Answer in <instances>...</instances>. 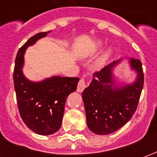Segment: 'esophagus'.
Masks as SVG:
<instances>
[{
	"instance_id": "esophagus-1",
	"label": "esophagus",
	"mask_w": 157,
	"mask_h": 157,
	"mask_svg": "<svg viewBox=\"0 0 157 157\" xmlns=\"http://www.w3.org/2000/svg\"><path fill=\"white\" fill-rule=\"evenodd\" d=\"M86 87V81L84 78H82L78 82V86H77V92H82L83 90Z\"/></svg>"
}]
</instances>
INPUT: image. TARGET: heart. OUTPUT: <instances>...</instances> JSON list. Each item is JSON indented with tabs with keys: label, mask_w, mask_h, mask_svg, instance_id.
<instances>
[{
	"label": "heart",
	"mask_w": 157,
	"mask_h": 157,
	"mask_svg": "<svg viewBox=\"0 0 157 157\" xmlns=\"http://www.w3.org/2000/svg\"><path fill=\"white\" fill-rule=\"evenodd\" d=\"M106 57H107V55H105V56H103V58H102V59H101V60H100V63H102V62L103 61V60H104V59H105Z\"/></svg>",
	"instance_id": "1"
}]
</instances>
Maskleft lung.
I'll use <instances>...</instances> for the list:
<instances>
[{"mask_svg":"<svg viewBox=\"0 0 157 157\" xmlns=\"http://www.w3.org/2000/svg\"><path fill=\"white\" fill-rule=\"evenodd\" d=\"M119 61L94 72L91 84L82 92L87 126L97 135H109L124 126L134 115L140 101L144 86L141 61L129 59L137 79L133 84L117 87L112 71Z\"/></svg>","mask_w":157,"mask_h":157,"instance_id":"1","label":"left lung"}]
</instances>
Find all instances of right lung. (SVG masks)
Masks as SVG:
<instances>
[{
    "label": "right lung",
    "instance_id": "add662e5",
    "mask_svg": "<svg viewBox=\"0 0 157 157\" xmlns=\"http://www.w3.org/2000/svg\"><path fill=\"white\" fill-rule=\"evenodd\" d=\"M48 33H37L19 48L13 71L20 116L31 130L41 135H52L59 129L66 98L76 90L79 82L78 77L53 76L42 82H33L23 75L22 69L26 49Z\"/></svg>",
    "mask_w": 157,
    "mask_h": 157
}]
</instances>
